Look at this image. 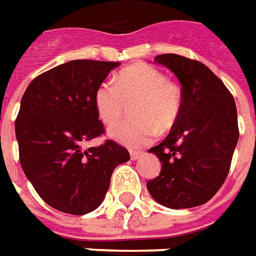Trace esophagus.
<instances>
[{"mask_svg":"<svg viewBox=\"0 0 256 256\" xmlns=\"http://www.w3.org/2000/svg\"><path fill=\"white\" fill-rule=\"evenodd\" d=\"M142 154L144 152H141V150H130V158H132V160H137L142 156Z\"/></svg>","mask_w":256,"mask_h":256,"instance_id":"obj_1","label":"esophagus"}]
</instances>
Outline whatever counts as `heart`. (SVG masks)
<instances>
[{
  "instance_id": "1",
  "label": "heart",
  "mask_w": 256,
  "mask_h": 256,
  "mask_svg": "<svg viewBox=\"0 0 256 256\" xmlns=\"http://www.w3.org/2000/svg\"><path fill=\"white\" fill-rule=\"evenodd\" d=\"M132 104L133 119L112 126V140L137 148L154 140L158 130L166 133L177 124L182 112V92L177 84L166 80L160 70L148 64H134L123 68L115 76V84L104 80L94 93V106L100 120L106 124L118 122Z\"/></svg>"
}]
</instances>
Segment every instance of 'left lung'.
<instances>
[{
    "label": "left lung",
    "mask_w": 256,
    "mask_h": 256,
    "mask_svg": "<svg viewBox=\"0 0 256 256\" xmlns=\"http://www.w3.org/2000/svg\"><path fill=\"white\" fill-rule=\"evenodd\" d=\"M181 84L182 112L160 144L148 152L162 163L146 182L150 196L167 208L207 203L225 182L237 141L234 98L207 66L174 53L156 56Z\"/></svg>",
    "instance_id": "left-lung-1"
}]
</instances>
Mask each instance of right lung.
Wrapping results in <instances>:
<instances>
[{"label":"right lung","instance_id":"right-lung-1","mask_svg":"<svg viewBox=\"0 0 256 256\" xmlns=\"http://www.w3.org/2000/svg\"><path fill=\"white\" fill-rule=\"evenodd\" d=\"M120 63L72 60L41 74L20 101L14 122L20 164L46 204L62 212L84 215L106 198L111 176L130 155L108 140L84 150L104 133L94 93Z\"/></svg>","mask_w":256,"mask_h":256}]
</instances>
